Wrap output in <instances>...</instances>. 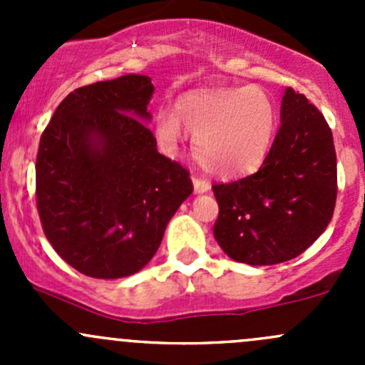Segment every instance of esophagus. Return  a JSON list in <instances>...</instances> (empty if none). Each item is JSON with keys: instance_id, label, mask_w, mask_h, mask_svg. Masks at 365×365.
Here are the masks:
<instances>
[{"instance_id": "1", "label": "esophagus", "mask_w": 365, "mask_h": 365, "mask_svg": "<svg viewBox=\"0 0 365 365\" xmlns=\"http://www.w3.org/2000/svg\"><path fill=\"white\" fill-rule=\"evenodd\" d=\"M192 182H194V190H196V194H205V192H208L210 187H212V185H210L208 180L197 178V176H194Z\"/></svg>"}]
</instances>
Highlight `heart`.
<instances>
[{"label": "heart", "mask_w": 365, "mask_h": 365, "mask_svg": "<svg viewBox=\"0 0 365 365\" xmlns=\"http://www.w3.org/2000/svg\"><path fill=\"white\" fill-rule=\"evenodd\" d=\"M275 104L257 86L192 91L180 97L175 114H155V135L168 152L194 138V153L206 171L238 176L251 171L268 152L275 130Z\"/></svg>", "instance_id": "b5f03b06"}]
</instances>
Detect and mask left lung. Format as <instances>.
Listing matches in <instances>:
<instances>
[{
	"instance_id": "8db88e82",
	"label": "left lung",
	"mask_w": 365,
	"mask_h": 365,
	"mask_svg": "<svg viewBox=\"0 0 365 365\" xmlns=\"http://www.w3.org/2000/svg\"><path fill=\"white\" fill-rule=\"evenodd\" d=\"M212 189L219 203L213 237L231 259L263 267L300 256L336 208V148L323 114L286 88L281 127L261 168Z\"/></svg>"
}]
</instances>
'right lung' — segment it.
Listing matches in <instances>:
<instances>
[{"label": "right lung", "instance_id": "right-lung-1", "mask_svg": "<svg viewBox=\"0 0 365 365\" xmlns=\"http://www.w3.org/2000/svg\"><path fill=\"white\" fill-rule=\"evenodd\" d=\"M148 76L125 73L73 90L40 138L36 208L53 249L95 279L146 267L192 194L189 171L157 152L145 121Z\"/></svg>", "mask_w": 365, "mask_h": 365}]
</instances>
